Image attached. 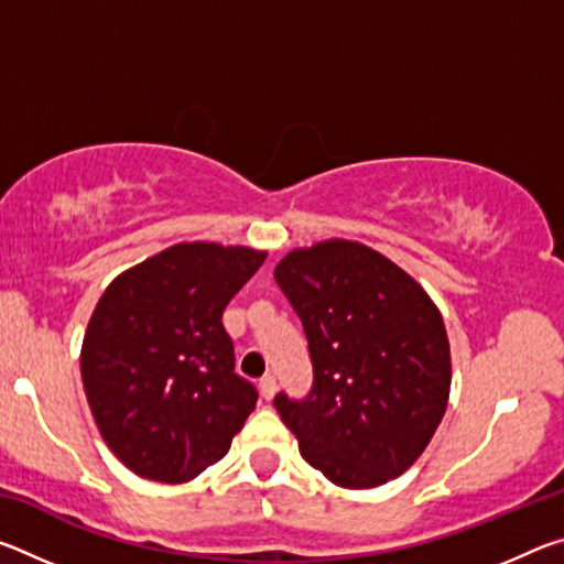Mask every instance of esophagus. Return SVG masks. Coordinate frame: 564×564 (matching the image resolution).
<instances>
[{"label": "esophagus", "instance_id": "1", "mask_svg": "<svg viewBox=\"0 0 564 564\" xmlns=\"http://www.w3.org/2000/svg\"><path fill=\"white\" fill-rule=\"evenodd\" d=\"M259 390H261V395L265 398V400H271L273 398V393H275V376H263L261 380H259Z\"/></svg>", "mask_w": 564, "mask_h": 564}]
</instances>
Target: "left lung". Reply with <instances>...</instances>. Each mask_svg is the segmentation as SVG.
<instances>
[{
    "label": "left lung",
    "mask_w": 564,
    "mask_h": 564,
    "mask_svg": "<svg viewBox=\"0 0 564 564\" xmlns=\"http://www.w3.org/2000/svg\"><path fill=\"white\" fill-rule=\"evenodd\" d=\"M275 283L303 323L313 386L273 398L305 463L340 488H378L413 465L441 425L451 346L441 311L368 246L291 251Z\"/></svg>",
    "instance_id": "obj_1"
}]
</instances>
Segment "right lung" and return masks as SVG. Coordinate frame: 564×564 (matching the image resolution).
I'll return each instance as SVG.
<instances>
[{
    "instance_id": "add662e5",
    "label": "right lung",
    "mask_w": 564,
    "mask_h": 564,
    "mask_svg": "<svg viewBox=\"0 0 564 564\" xmlns=\"http://www.w3.org/2000/svg\"><path fill=\"white\" fill-rule=\"evenodd\" d=\"M265 253L178 243L113 279L91 313L82 380L104 443L147 480L221 460L259 400L221 316Z\"/></svg>"
}]
</instances>
